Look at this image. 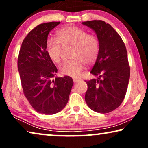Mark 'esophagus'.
<instances>
[{
    "mask_svg": "<svg viewBox=\"0 0 148 148\" xmlns=\"http://www.w3.org/2000/svg\"><path fill=\"white\" fill-rule=\"evenodd\" d=\"M73 80L74 83H77V82H78L79 81H80L79 79H78V78H73Z\"/></svg>",
    "mask_w": 148,
    "mask_h": 148,
    "instance_id": "esophagus-1",
    "label": "esophagus"
}]
</instances>
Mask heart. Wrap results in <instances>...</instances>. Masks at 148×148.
Returning <instances> with one entry per match:
<instances>
[{
	"label": "heart",
	"instance_id": "b5f03b06",
	"mask_svg": "<svg viewBox=\"0 0 148 148\" xmlns=\"http://www.w3.org/2000/svg\"><path fill=\"white\" fill-rule=\"evenodd\" d=\"M58 40L48 38L46 41V52L52 61L58 64L62 58L63 48L73 47V60L66 62L60 66L63 75L77 77L83 70L84 64L90 65L98 58L100 44L96 36L88 34L86 30L76 26L64 27L57 32Z\"/></svg>",
	"mask_w": 148,
	"mask_h": 148
}]
</instances>
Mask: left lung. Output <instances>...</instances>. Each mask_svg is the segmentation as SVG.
<instances>
[{"mask_svg":"<svg viewBox=\"0 0 148 148\" xmlns=\"http://www.w3.org/2000/svg\"><path fill=\"white\" fill-rule=\"evenodd\" d=\"M96 33L100 44L98 58L90 73L98 77L86 82L85 100L90 109L108 113L124 100L130 77L126 47L110 24L100 20L83 22Z\"/></svg>","mask_w":148,"mask_h":148,"instance_id":"1","label":"left lung"}]
</instances>
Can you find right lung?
<instances>
[{
    "mask_svg": "<svg viewBox=\"0 0 148 148\" xmlns=\"http://www.w3.org/2000/svg\"><path fill=\"white\" fill-rule=\"evenodd\" d=\"M59 23H42L32 29L22 42L18 57L24 95L34 110L44 114L61 111L67 104L73 85L68 76L54 79L58 70L46 52L48 34Z\"/></svg>",
    "mask_w": 148,
    "mask_h": 148,
    "instance_id": "right-lung-1",
    "label": "right lung"
}]
</instances>
